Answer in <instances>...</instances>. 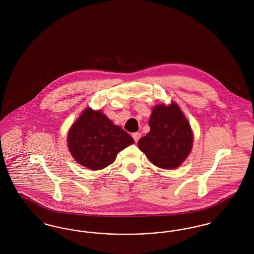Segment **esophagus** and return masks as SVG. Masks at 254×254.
I'll return each mask as SVG.
<instances>
[{
  "label": "esophagus",
  "instance_id": "obj_1",
  "mask_svg": "<svg viewBox=\"0 0 254 254\" xmlns=\"http://www.w3.org/2000/svg\"><path fill=\"white\" fill-rule=\"evenodd\" d=\"M133 139L135 142H138V140L141 138V133L134 132L132 133Z\"/></svg>",
  "mask_w": 254,
  "mask_h": 254
}]
</instances>
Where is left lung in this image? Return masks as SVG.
<instances>
[{"instance_id": "obj_1", "label": "left lung", "mask_w": 254, "mask_h": 254, "mask_svg": "<svg viewBox=\"0 0 254 254\" xmlns=\"http://www.w3.org/2000/svg\"><path fill=\"white\" fill-rule=\"evenodd\" d=\"M150 131L138 141L139 148L158 168H178L191 150V127L180 108L172 103L156 106L149 119Z\"/></svg>"}]
</instances>
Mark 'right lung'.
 I'll list each match as a JSON object with an SVG mask.
<instances>
[{
	"mask_svg": "<svg viewBox=\"0 0 254 254\" xmlns=\"http://www.w3.org/2000/svg\"><path fill=\"white\" fill-rule=\"evenodd\" d=\"M132 137L100 111L86 109L70 128L67 143L74 159L97 170L112 164L117 154L131 145Z\"/></svg>",
	"mask_w": 254,
	"mask_h": 254,
	"instance_id": "1",
	"label": "right lung"
}]
</instances>
